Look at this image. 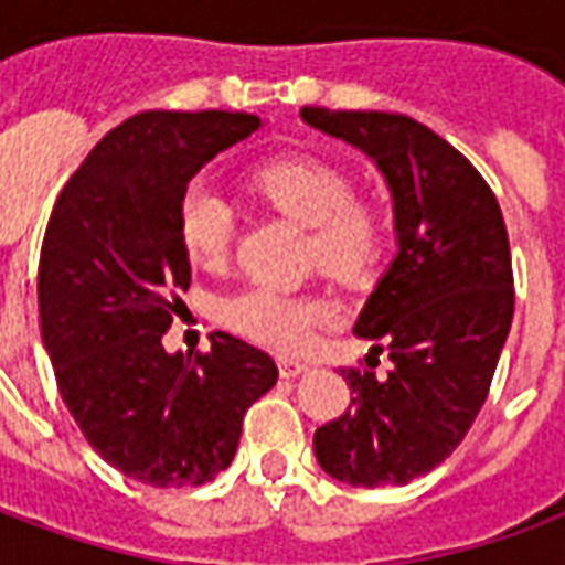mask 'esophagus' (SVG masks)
<instances>
[{
    "label": "esophagus",
    "instance_id": "esophagus-1",
    "mask_svg": "<svg viewBox=\"0 0 565 565\" xmlns=\"http://www.w3.org/2000/svg\"><path fill=\"white\" fill-rule=\"evenodd\" d=\"M278 372H281V379H299L308 372V363L296 360V356H278Z\"/></svg>",
    "mask_w": 565,
    "mask_h": 565
}]
</instances>
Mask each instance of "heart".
I'll return each mask as SVG.
<instances>
[{
    "mask_svg": "<svg viewBox=\"0 0 565 565\" xmlns=\"http://www.w3.org/2000/svg\"><path fill=\"white\" fill-rule=\"evenodd\" d=\"M257 186L275 209L315 230V254L335 275L366 269L381 247V221L356 202L354 181L342 166L320 157H281L257 169ZM178 235L186 257L202 269H217L235 238V205L209 174L186 181L178 199ZM221 323L250 342L299 348L315 327L332 320V306L320 296L287 294L275 287H247L223 299Z\"/></svg>",
    "mask_w": 565,
    "mask_h": 565,
    "instance_id": "obj_1",
    "label": "heart"
}]
</instances>
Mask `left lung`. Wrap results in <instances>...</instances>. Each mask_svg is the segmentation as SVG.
Masks as SVG:
<instances>
[{
	"mask_svg": "<svg viewBox=\"0 0 565 565\" xmlns=\"http://www.w3.org/2000/svg\"><path fill=\"white\" fill-rule=\"evenodd\" d=\"M302 120L375 162L396 233L354 323L393 366L342 369L351 408L315 433V457L351 487L408 484L448 460L490 391L514 315L505 221L472 162L412 117L302 108Z\"/></svg>",
	"mask_w": 565,
	"mask_h": 565,
	"instance_id": "8db88e82",
	"label": "left lung"
}]
</instances>
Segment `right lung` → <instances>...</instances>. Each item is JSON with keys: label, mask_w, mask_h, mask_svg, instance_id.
I'll return each mask as SVG.
<instances>
[{"label": "right lung", "mask_w": 565, "mask_h": 565, "mask_svg": "<svg viewBox=\"0 0 565 565\" xmlns=\"http://www.w3.org/2000/svg\"><path fill=\"white\" fill-rule=\"evenodd\" d=\"M259 127L242 111L132 115L87 153L47 221L39 320L63 403L93 450L141 484L214 481L245 412L278 381L275 360L230 332L193 360L162 348L174 290L190 287L178 199Z\"/></svg>", "instance_id": "add662e5"}]
</instances>
